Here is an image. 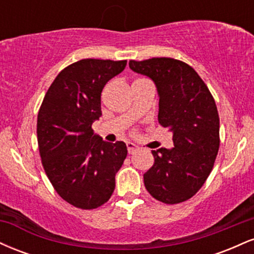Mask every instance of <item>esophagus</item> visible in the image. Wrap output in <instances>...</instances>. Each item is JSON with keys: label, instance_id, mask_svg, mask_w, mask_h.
Masks as SVG:
<instances>
[{"label": "esophagus", "instance_id": "1", "mask_svg": "<svg viewBox=\"0 0 254 254\" xmlns=\"http://www.w3.org/2000/svg\"><path fill=\"white\" fill-rule=\"evenodd\" d=\"M127 153H129V154H133V153H136V151L139 150V148L137 147L136 144L130 143V142L127 144Z\"/></svg>", "mask_w": 254, "mask_h": 254}]
</instances>
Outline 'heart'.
I'll use <instances>...</instances> for the list:
<instances>
[{"instance_id": "heart-1", "label": "heart", "mask_w": 254, "mask_h": 254, "mask_svg": "<svg viewBox=\"0 0 254 254\" xmlns=\"http://www.w3.org/2000/svg\"><path fill=\"white\" fill-rule=\"evenodd\" d=\"M139 80H144V78H138V80H136V81H139Z\"/></svg>"}]
</instances>
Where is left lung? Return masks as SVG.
<instances>
[{
    "label": "left lung",
    "instance_id": "1",
    "mask_svg": "<svg viewBox=\"0 0 254 254\" xmlns=\"http://www.w3.org/2000/svg\"><path fill=\"white\" fill-rule=\"evenodd\" d=\"M159 92V124L173 132L174 148L153 150L154 165L143 174L156 200L178 204L199 191L214 167L220 147V118L208 86L192 66L168 57L130 61Z\"/></svg>",
    "mask_w": 254,
    "mask_h": 254
}]
</instances>
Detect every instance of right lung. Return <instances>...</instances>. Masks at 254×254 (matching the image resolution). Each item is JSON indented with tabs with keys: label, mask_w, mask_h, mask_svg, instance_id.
<instances>
[{
	"label": "right lung",
	"mask_w": 254,
	"mask_h": 254,
	"mask_svg": "<svg viewBox=\"0 0 254 254\" xmlns=\"http://www.w3.org/2000/svg\"><path fill=\"white\" fill-rule=\"evenodd\" d=\"M127 61L87 58L64 68L49 87L38 112L37 136L46 176L75 208L90 210L112 196L116 173L127 149L104 142L92 124L101 116V92Z\"/></svg>",
	"instance_id": "1"
}]
</instances>
